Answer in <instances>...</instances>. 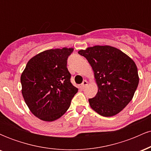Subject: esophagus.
I'll return each instance as SVG.
<instances>
[{
  "label": "esophagus",
  "instance_id": "1",
  "mask_svg": "<svg viewBox=\"0 0 151 151\" xmlns=\"http://www.w3.org/2000/svg\"><path fill=\"white\" fill-rule=\"evenodd\" d=\"M88 85V82H87V81L86 80H84L82 81V83H81V86L82 88H84V87H86V86Z\"/></svg>",
  "mask_w": 151,
  "mask_h": 151
}]
</instances>
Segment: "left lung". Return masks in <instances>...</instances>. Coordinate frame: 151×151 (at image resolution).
I'll list each match as a JSON object with an SVG mask.
<instances>
[{
	"mask_svg": "<svg viewBox=\"0 0 151 151\" xmlns=\"http://www.w3.org/2000/svg\"><path fill=\"white\" fill-rule=\"evenodd\" d=\"M89 62L98 91L89 99L91 108L106 117L121 112L132 100L139 82L134 61L120 50L96 45L78 52Z\"/></svg>",
	"mask_w": 151,
	"mask_h": 151,
	"instance_id": "8db88e82",
	"label": "left lung"
}]
</instances>
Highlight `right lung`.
I'll use <instances>...</instances> for the list:
<instances>
[{"instance_id":"obj_1","label":"right lung","mask_w":151,"mask_h":151,"mask_svg":"<svg viewBox=\"0 0 151 151\" xmlns=\"http://www.w3.org/2000/svg\"><path fill=\"white\" fill-rule=\"evenodd\" d=\"M73 48L50 49L27 62L20 77L22 94L35 116L44 121L60 119L70 107L78 89L70 81L67 68Z\"/></svg>"}]
</instances>
